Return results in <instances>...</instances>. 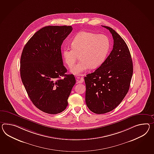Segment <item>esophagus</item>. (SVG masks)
Masks as SVG:
<instances>
[{
  "label": "esophagus",
  "instance_id": "1",
  "mask_svg": "<svg viewBox=\"0 0 154 154\" xmlns=\"http://www.w3.org/2000/svg\"><path fill=\"white\" fill-rule=\"evenodd\" d=\"M76 80H77V82L79 83H82L84 81V79L83 77H77L76 78Z\"/></svg>",
  "mask_w": 154,
  "mask_h": 154
}]
</instances>
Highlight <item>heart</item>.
Listing matches in <instances>:
<instances>
[{"label": "heart", "instance_id": "b5f03b06", "mask_svg": "<svg viewBox=\"0 0 154 154\" xmlns=\"http://www.w3.org/2000/svg\"><path fill=\"white\" fill-rule=\"evenodd\" d=\"M109 49V38L89 32H81L71 41V47H64L62 54L65 63L72 67L78 58L80 60L71 69L73 74L80 75L90 68H96L104 62Z\"/></svg>", "mask_w": 154, "mask_h": 154}]
</instances>
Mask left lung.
Instances as JSON below:
<instances>
[{
    "label": "left lung",
    "instance_id": "1",
    "mask_svg": "<svg viewBox=\"0 0 154 154\" xmlns=\"http://www.w3.org/2000/svg\"><path fill=\"white\" fill-rule=\"evenodd\" d=\"M102 26L112 34V50L100 67L85 77L87 106L97 114L109 112L120 104L128 94L133 73L126 43L112 28Z\"/></svg>",
    "mask_w": 154,
    "mask_h": 154
}]
</instances>
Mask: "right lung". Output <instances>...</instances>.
I'll return each mask as SVG.
<instances>
[{
  "label": "right lung",
  "instance_id": "1",
  "mask_svg": "<svg viewBox=\"0 0 154 154\" xmlns=\"http://www.w3.org/2000/svg\"><path fill=\"white\" fill-rule=\"evenodd\" d=\"M71 26H47L30 38L23 49L20 73L31 101L44 112L57 114L66 109L75 83L73 75H66L61 45Z\"/></svg>",
  "mask_w": 154,
  "mask_h": 154
}]
</instances>
